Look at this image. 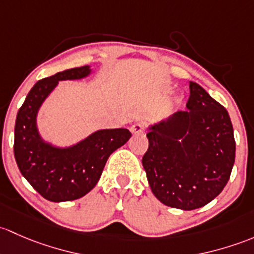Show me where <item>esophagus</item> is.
Wrapping results in <instances>:
<instances>
[{
  "label": "esophagus",
  "instance_id": "esophagus-1",
  "mask_svg": "<svg viewBox=\"0 0 254 254\" xmlns=\"http://www.w3.org/2000/svg\"><path fill=\"white\" fill-rule=\"evenodd\" d=\"M130 132L135 133V134H139V133L144 132V124L142 122H138V124H134L132 127H130Z\"/></svg>",
  "mask_w": 254,
  "mask_h": 254
}]
</instances>
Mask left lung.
I'll return each instance as SVG.
<instances>
[{
  "instance_id": "8db88e82",
  "label": "left lung",
  "mask_w": 254,
  "mask_h": 254,
  "mask_svg": "<svg viewBox=\"0 0 254 254\" xmlns=\"http://www.w3.org/2000/svg\"><path fill=\"white\" fill-rule=\"evenodd\" d=\"M186 111L149 125L142 159L153 194L182 210L202 208L226 186L236 143L229 114L194 82Z\"/></svg>"
}]
</instances>
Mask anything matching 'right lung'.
I'll return each mask as SVG.
<instances>
[{"mask_svg": "<svg viewBox=\"0 0 254 254\" xmlns=\"http://www.w3.org/2000/svg\"><path fill=\"white\" fill-rule=\"evenodd\" d=\"M90 66L77 67L39 80L17 114L14 158L20 174L50 202H68L90 192L100 179L109 156L130 138L127 128L99 129L75 144L59 146L41 137L38 114L61 80L84 79Z\"/></svg>", "mask_w": 254, "mask_h": 254, "instance_id": "1", "label": "right lung"}]
</instances>
